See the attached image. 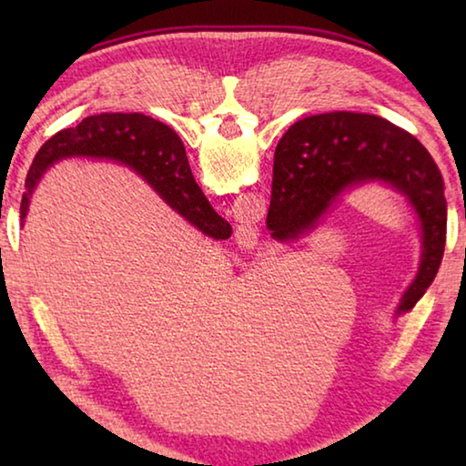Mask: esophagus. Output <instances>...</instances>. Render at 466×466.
<instances>
[{
  "label": "esophagus",
  "mask_w": 466,
  "mask_h": 466,
  "mask_svg": "<svg viewBox=\"0 0 466 466\" xmlns=\"http://www.w3.org/2000/svg\"><path fill=\"white\" fill-rule=\"evenodd\" d=\"M236 244H238L240 250L252 252L261 247V234L255 226H240L236 228Z\"/></svg>",
  "instance_id": "1"
}]
</instances>
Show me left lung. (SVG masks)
I'll return each instance as SVG.
<instances>
[{"label":"left lung","mask_w":466,"mask_h":466,"mask_svg":"<svg viewBox=\"0 0 466 466\" xmlns=\"http://www.w3.org/2000/svg\"><path fill=\"white\" fill-rule=\"evenodd\" d=\"M372 180L403 195L421 226L420 273L399 306L407 312L440 269L448 219L441 172L411 133L382 116L343 110L294 123L275 147L267 228L278 240L299 238L347 188Z\"/></svg>","instance_id":"1"}]
</instances>
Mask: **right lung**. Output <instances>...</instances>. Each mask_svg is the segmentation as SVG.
Returning <instances> with one entry per match:
<instances>
[{
    "label": "right lung",
    "instance_id": "1",
    "mask_svg": "<svg viewBox=\"0 0 466 466\" xmlns=\"http://www.w3.org/2000/svg\"><path fill=\"white\" fill-rule=\"evenodd\" d=\"M69 156L108 157L137 172L154 191L177 209L187 222L211 238H228L230 224L219 218L195 183L187 152L177 131L141 113H102L77 127L63 129L38 149L26 177V193L20 203V222L25 224L30 195L51 164Z\"/></svg>",
    "mask_w": 466,
    "mask_h": 466
}]
</instances>
